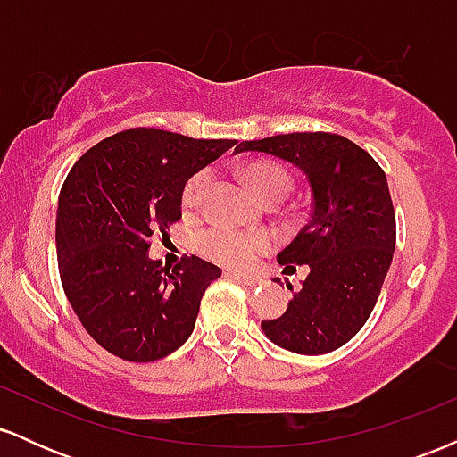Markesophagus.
<instances>
[{
  "label": "esophagus",
  "mask_w": 457,
  "mask_h": 457,
  "mask_svg": "<svg viewBox=\"0 0 457 457\" xmlns=\"http://www.w3.org/2000/svg\"><path fill=\"white\" fill-rule=\"evenodd\" d=\"M228 277H232V279L240 281V283H243V286H246V287H255V286H260V283H262V279H258V277L240 275V272H228Z\"/></svg>",
  "instance_id": "obj_1"
}]
</instances>
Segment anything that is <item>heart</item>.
Returning a JSON list of instances; mask_svg holds the SVG:
<instances>
[{
  "instance_id": "b5f03b06",
  "label": "heart",
  "mask_w": 457,
  "mask_h": 457,
  "mask_svg": "<svg viewBox=\"0 0 457 457\" xmlns=\"http://www.w3.org/2000/svg\"><path fill=\"white\" fill-rule=\"evenodd\" d=\"M243 176L266 204L279 202V199H283L292 191V185H295L290 171L281 162L270 159L249 161L243 167ZM211 170H199L188 178L180 193L182 212L193 217V214L202 211L208 199V193H211ZM270 246V234L245 232V229L225 228V225H214V228L204 229L195 238V249L199 255L214 262V264L228 266V269H246L262 253H266Z\"/></svg>"
}]
</instances>
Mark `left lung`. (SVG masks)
Here are the masks:
<instances>
[{"label":"left lung","instance_id":"left-lung-1","mask_svg":"<svg viewBox=\"0 0 457 457\" xmlns=\"http://www.w3.org/2000/svg\"><path fill=\"white\" fill-rule=\"evenodd\" d=\"M269 152L295 162L312 187V219L277 262L309 275L266 337L296 354L342 348L374 312L395 249V212L382 167L335 133H287L243 141L234 152ZM292 290V286H287Z\"/></svg>","mask_w":457,"mask_h":457}]
</instances>
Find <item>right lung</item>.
I'll return each mask as SVG.
<instances>
[{
	"mask_svg": "<svg viewBox=\"0 0 457 457\" xmlns=\"http://www.w3.org/2000/svg\"><path fill=\"white\" fill-rule=\"evenodd\" d=\"M234 139L127 129L68 171L55 223L57 266L83 328L130 363L171 354L195 327L204 292L221 270L185 255L174 270L148 258L152 234L180 221V193Z\"/></svg>",
	"mask_w": 457,
	"mask_h": 457,
	"instance_id": "add662e5",
	"label": "right lung"
}]
</instances>
